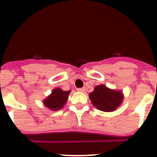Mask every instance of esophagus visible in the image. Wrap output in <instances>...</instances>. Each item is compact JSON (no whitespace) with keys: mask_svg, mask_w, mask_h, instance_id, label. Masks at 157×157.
Here are the masks:
<instances>
[{"mask_svg":"<svg viewBox=\"0 0 157 157\" xmlns=\"http://www.w3.org/2000/svg\"><path fill=\"white\" fill-rule=\"evenodd\" d=\"M77 90L78 91V92H84V91H85V88H78L77 89Z\"/></svg>","mask_w":157,"mask_h":157,"instance_id":"obj_1","label":"esophagus"}]
</instances>
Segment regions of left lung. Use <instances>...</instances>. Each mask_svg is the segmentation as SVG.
Listing matches in <instances>:
<instances>
[{
	"label": "left lung",
	"mask_w": 157,
	"mask_h": 157,
	"mask_svg": "<svg viewBox=\"0 0 157 157\" xmlns=\"http://www.w3.org/2000/svg\"><path fill=\"white\" fill-rule=\"evenodd\" d=\"M89 98L96 109L102 112H114L122 105L124 96L121 90H112L101 84L94 87Z\"/></svg>",
	"instance_id": "obj_1"
}]
</instances>
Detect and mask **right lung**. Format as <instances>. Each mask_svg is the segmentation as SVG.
<instances>
[{
	"label": "right lung",
	"instance_id": "1",
	"mask_svg": "<svg viewBox=\"0 0 157 157\" xmlns=\"http://www.w3.org/2000/svg\"><path fill=\"white\" fill-rule=\"evenodd\" d=\"M71 90L64 91L60 88L53 89L49 95L43 100L42 103L51 111H59L66 105Z\"/></svg>",
	"mask_w": 157,
	"mask_h": 157
}]
</instances>
